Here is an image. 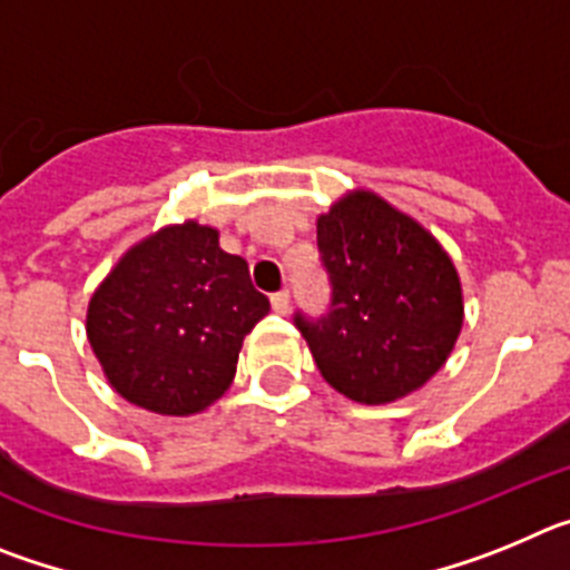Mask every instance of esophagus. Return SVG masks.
Here are the masks:
<instances>
[{"label": "esophagus", "instance_id": "esophagus-1", "mask_svg": "<svg viewBox=\"0 0 570 570\" xmlns=\"http://www.w3.org/2000/svg\"><path fill=\"white\" fill-rule=\"evenodd\" d=\"M271 305H274L276 314H288V308H291L288 291H276V294H271Z\"/></svg>", "mask_w": 570, "mask_h": 570}]
</instances>
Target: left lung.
Listing matches in <instances>:
<instances>
[{
	"instance_id": "obj_1",
	"label": "left lung",
	"mask_w": 570,
	"mask_h": 570,
	"mask_svg": "<svg viewBox=\"0 0 570 570\" xmlns=\"http://www.w3.org/2000/svg\"><path fill=\"white\" fill-rule=\"evenodd\" d=\"M316 248L328 311H296L294 325L320 374L365 405L425 385L462 328L460 279L434 236L380 196L356 194L320 216Z\"/></svg>"
}]
</instances>
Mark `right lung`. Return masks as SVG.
<instances>
[{
	"label": "right lung",
	"instance_id": "1",
	"mask_svg": "<svg viewBox=\"0 0 570 570\" xmlns=\"http://www.w3.org/2000/svg\"><path fill=\"white\" fill-rule=\"evenodd\" d=\"M271 311L248 262L185 223L130 248L90 299L88 340L116 394L188 416L228 391L245 334Z\"/></svg>",
	"mask_w": 570,
	"mask_h": 570
}]
</instances>
